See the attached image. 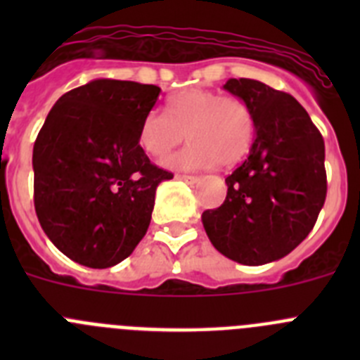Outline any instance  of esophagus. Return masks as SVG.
Listing matches in <instances>:
<instances>
[{
	"label": "esophagus",
	"mask_w": 360,
	"mask_h": 360,
	"mask_svg": "<svg viewBox=\"0 0 360 360\" xmlns=\"http://www.w3.org/2000/svg\"><path fill=\"white\" fill-rule=\"evenodd\" d=\"M176 180H182L187 184H196L198 182V176H191V174H176Z\"/></svg>",
	"instance_id": "34e87169"
}]
</instances>
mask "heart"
Instances as JSON below:
<instances>
[{
  "instance_id": "1",
  "label": "heart",
  "mask_w": 360,
  "mask_h": 360,
  "mask_svg": "<svg viewBox=\"0 0 360 360\" xmlns=\"http://www.w3.org/2000/svg\"><path fill=\"white\" fill-rule=\"evenodd\" d=\"M191 144L162 160L169 169L198 171L219 162L225 167L247 157L256 135V119L240 97L209 90H186L167 103V111L151 110L142 119L139 142L151 157H164L186 139Z\"/></svg>"
}]
</instances>
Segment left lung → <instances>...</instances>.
Segmentation results:
<instances>
[{"instance_id": "left-lung-1", "label": "left lung", "mask_w": 360, "mask_h": 360, "mask_svg": "<svg viewBox=\"0 0 360 360\" xmlns=\"http://www.w3.org/2000/svg\"><path fill=\"white\" fill-rule=\"evenodd\" d=\"M224 90L249 104L256 135L249 157L225 178L227 196L202 214L214 249L241 265L278 262L316 225L326 198L324 141L292 95L254 79Z\"/></svg>"}]
</instances>
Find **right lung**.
<instances>
[{"label":"right lung","instance_id":"obj_1","mask_svg":"<svg viewBox=\"0 0 360 360\" xmlns=\"http://www.w3.org/2000/svg\"><path fill=\"white\" fill-rule=\"evenodd\" d=\"M160 88L95 79L59 97L34 144V205L49 240L90 269L129 256L151 221L158 184L141 124Z\"/></svg>","mask_w":360,"mask_h":360}]
</instances>
